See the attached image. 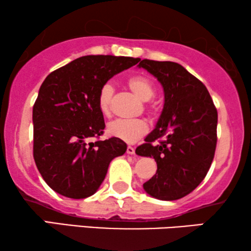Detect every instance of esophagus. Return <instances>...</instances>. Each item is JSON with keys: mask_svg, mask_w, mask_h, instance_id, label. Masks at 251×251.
Returning a JSON list of instances; mask_svg holds the SVG:
<instances>
[{"mask_svg": "<svg viewBox=\"0 0 251 251\" xmlns=\"http://www.w3.org/2000/svg\"><path fill=\"white\" fill-rule=\"evenodd\" d=\"M126 153L130 154V155H133L135 154V149L132 146H128L126 147Z\"/></svg>", "mask_w": 251, "mask_h": 251, "instance_id": "obj_1", "label": "esophagus"}]
</instances>
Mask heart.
<instances>
[{
    "label": "heart",
    "instance_id": "1",
    "mask_svg": "<svg viewBox=\"0 0 251 251\" xmlns=\"http://www.w3.org/2000/svg\"><path fill=\"white\" fill-rule=\"evenodd\" d=\"M126 84L143 101H149L155 96L154 83L144 75L131 76L126 81ZM113 96L114 88L111 83H105L99 90L98 107L102 114L107 115L111 111ZM106 132L108 136L115 137L126 143H135L147 132V125L142 120H114L106 126Z\"/></svg>",
    "mask_w": 251,
    "mask_h": 251
}]
</instances>
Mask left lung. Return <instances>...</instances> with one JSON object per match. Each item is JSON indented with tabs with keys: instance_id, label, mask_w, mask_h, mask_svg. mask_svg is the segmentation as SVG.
<instances>
[{
	"instance_id": "1",
	"label": "left lung",
	"mask_w": 251,
	"mask_h": 251,
	"mask_svg": "<svg viewBox=\"0 0 251 251\" xmlns=\"http://www.w3.org/2000/svg\"><path fill=\"white\" fill-rule=\"evenodd\" d=\"M138 67L156 77L164 92L155 128L136 149L137 155L153 157L157 166L156 174L143 187L159 200H178L200 185L211 166L217 109L205 85L181 65L143 59ZM161 136L166 140L153 146Z\"/></svg>"
}]
</instances>
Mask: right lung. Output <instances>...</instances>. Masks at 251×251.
Returning a JSON list of instances; mask_svg holds the SVG:
<instances>
[{
    "label": "right lung",
    "mask_w": 251,
    "mask_h": 251,
    "mask_svg": "<svg viewBox=\"0 0 251 251\" xmlns=\"http://www.w3.org/2000/svg\"><path fill=\"white\" fill-rule=\"evenodd\" d=\"M139 60L83 56L43 81L33 107V154L41 176L54 192L71 199L90 197L105 179L111 161L126 153V144L115 137L88 140L104 132L100 88Z\"/></svg>",
    "instance_id": "obj_1"
}]
</instances>
